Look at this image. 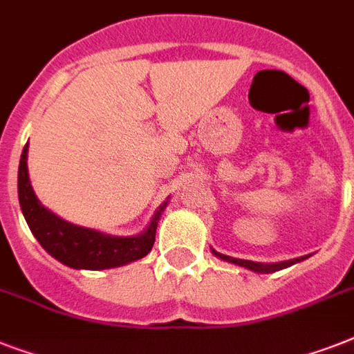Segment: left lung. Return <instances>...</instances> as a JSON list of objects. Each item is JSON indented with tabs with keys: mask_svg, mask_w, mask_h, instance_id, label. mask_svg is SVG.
I'll list each match as a JSON object with an SVG mask.
<instances>
[{
	"mask_svg": "<svg viewBox=\"0 0 354 354\" xmlns=\"http://www.w3.org/2000/svg\"><path fill=\"white\" fill-rule=\"evenodd\" d=\"M216 257L224 259L227 263H233V264H239V266H244L248 270H253V272H259V274H272V272H277V270H283L286 266H292L294 263H299L303 261L305 257L301 259H292V261H283V263H275V264H261V263H253V261H244V259H233V257H227V255H222V253H216Z\"/></svg>",
	"mask_w": 354,
	"mask_h": 354,
	"instance_id": "1",
	"label": "left lung"
}]
</instances>
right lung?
Returning <instances> with one entry per match:
<instances>
[{
  "label": "right lung",
  "instance_id": "right-lung-1",
  "mask_svg": "<svg viewBox=\"0 0 354 354\" xmlns=\"http://www.w3.org/2000/svg\"><path fill=\"white\" fill-rule=\"evenodd\" d=\"M27 147L29 145L24 147L18 169L19 207L24 211L32 235L47 253H51L57 261L71 268L104 270L138 261L152 250L158 218L167 202L154 215L149 230L138 236H110L88 227L69 224L53 215L36 198L27 172Z\"/></svg>",
  "mask_w": 354,
  "mask_h": 354
}]
</instances>
